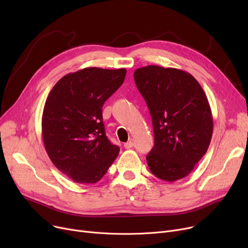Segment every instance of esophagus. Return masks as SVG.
I'll return each mask as SVG.
<instances>
[{
	"label": "esophagus",
	"instance_id": "esophagus-1",
	"mask_svg": "<svg viewBox=\"0 0 248 248\" xmlns=\"http://www.w3.org/2000/svg\"><path fill=\"white\" fill-rule=\"evenodd\" d=\"M124 147L125 149H131V148H133V147H134V141H133V140H128L127 142H125V144L124 145Z\"/></svg>",
	"mask_w": 248,
	"mask_h": 248
}]
</instances>
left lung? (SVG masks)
I'll return each mask as SVG.
<instances>
[{
	"label": "left lung",
	"mask_w": 248,
	"mask_h": 248,
	"mask_svg": "<svg viewBox=\"0 0 248 248\" xmlns=\"http://www.w3.org/2000/svg\"><path fill=\"white\" fill-rule=\"evenodd\" d=\"M134 78L153 122L150 171L168 182L186 177L212 138L213 117L204 90L190 73L157 65L137 69Z\"/></svg>",
	"instance_id": "1"
}]
</instances>
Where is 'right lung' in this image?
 I'll return each mask as SVG.
<instances>
[{"label":"right lung","mask_w":248,"mask_h":248,"mask_svg":"<svg viewBox=\"0 0 248 248\" xmlns=\"http://www.w3.org/2000/svg\"><path fill=\"white\" fill-rule=\"evenodd\" d=\"M126 70L88 67L66 74L51 89L42 115L50 160L75 183L94 184L120 148L106 136L102 106L124 83Z\"/></svg>","instance_id":"right-lung-1"}]
</instances>
